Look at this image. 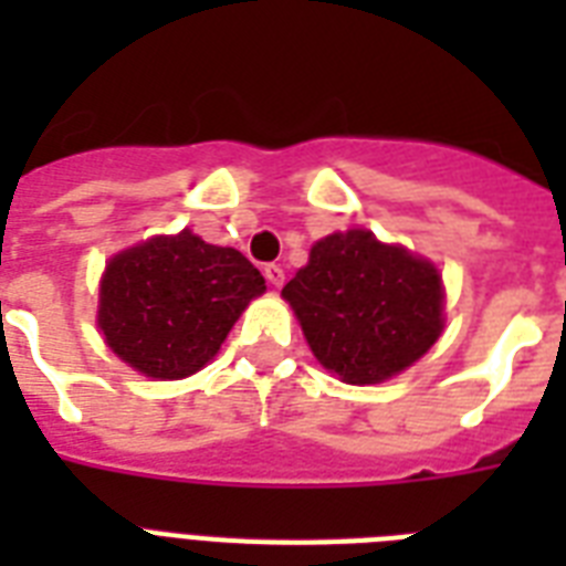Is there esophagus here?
<instances>
[{"instance_id":"1","label":"esophagus","mask_w":566,"mask_h":566,"mask_svg":"<svg viewBox=\"0 0 566 566\" xmlns=\"http://www.w3.org/2000/svg\"><path fill=\"white\" fill-rule=\"evenodd\" d=\"M264 279L270 284H273V287H282V284H284V270L279 264H266L264 266Z\"/></svg>"}]
</instances>
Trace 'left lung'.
Instances as JSON below:
<instances>
[{"label": "left lung", "instance_id": "left-lung-1", "mask_svg": "<svg viewBox=\"0 0 566 566\" xmlns=\"http://www.w3.org/2000/svg\"><path fill=\"white\" fill-rule=\"evenodd\" d=\"M282 296L314 358L346 385H378L402 373L443 332L438 266L367 229L317 240Z\"/></svg>", "mask_w": 566, "mask_h": 566}]
</instances>
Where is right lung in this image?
<instances>
[{
    "instance_id": "right-lung-1",
    "label": "right lung",
    "mask_w": 566,
    "mask_h": 566,
    "mask_svg": "<svg viewBox=\"0 0 566 566\" xmlns=\"http://www.w3.org/2000/svg\"><path fill=\"white\" fill-rule=\"evenodd\" d=\"M264 291V275L238 249L205 243L185 229L111 258L96 323L119 361L172 381L202 370Z\"/></svg>"
}]
</instances>
